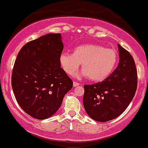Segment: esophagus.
<instances>
[{
    "mask_svg": "<svg viewBox=\"0 0 148 148\" xmlns=\"http://www.w3.org/2000/svg\"><path fill=\"white\" fill-rule=\"evenodd\" d=\"M79 85V84L78 82H73V86H74V87H77V86Z\"/></svg>",
    "mask_w": 148,
    "mask_h": 148,
    "instance_id": "esophagus-1",
    "label": "esophagus"
}]
</instances>
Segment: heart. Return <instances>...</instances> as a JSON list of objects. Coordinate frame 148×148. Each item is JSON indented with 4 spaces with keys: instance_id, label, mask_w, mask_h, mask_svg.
Wrapping results in <instances>:
<instances>
[{
    "instance_id": "1",
    "label": "heart",
    "mask_w": 148,
    "mask_h": 148,
    "mask_svg": "<svg viewBox=\"0 0 148 148\" xmlns=\"http://www.w3.org/2000/svg\"><path fill=\"white\" fill-rule=\"evenodd\" d=\"M115 51L96 44H86L75 47L72 53H61L59 62L69 75L77 71L82 64V71L78 77H88L91 81L101 82L109 77L117 62Z\"/></svg>"
}]
</instances>
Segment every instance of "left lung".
<instances>
[{"mask_svg":"<svg viewBox=\"0 0 148 148\" xmlns=\"http://www.w3.org/2000/svg\"><path fill=\"white\" fill-rule=\"evenodd\" d=\"M117 68L103 82L84 84L83 105L93 120L106 122L119 116L132 100L137 90V72L131 54L118 44Z\"/></svg>","mask_w":148,"mask_h":148,"instance_id":"1","label":"left lung"}]
</instances>
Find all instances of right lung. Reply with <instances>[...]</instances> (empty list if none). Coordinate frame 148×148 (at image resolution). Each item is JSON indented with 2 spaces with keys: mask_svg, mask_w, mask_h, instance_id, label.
<instances>
[{
  "mask_svg": "<svg viewBox=\"0 0 148 148\" xmlns=\"http://www.w3.org/2000/svg\"><path fill=\"white\" fill-rule=\"evenodd\" d=\"M61 34L50 33L27 42L18 52L11 85L17 103L32 117L46 119L57 112L73 82L61 67Z\"/></svg>",
  "mask_w": 148,
  "mask_h": 148,
  "instance_id": "right-lung-1",
  "label": "right lung"
}]
</instances>
